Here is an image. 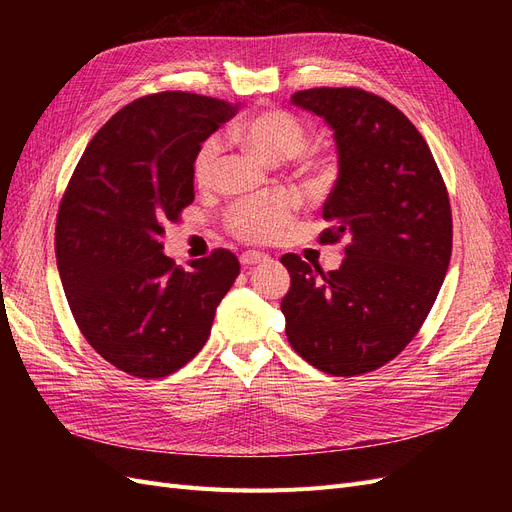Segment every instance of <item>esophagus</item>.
Segmentation results:
<instances>
[{"label": "esophagus", "mask_w": 512, "mask_h": 512, "mask_svg": "<svg viewBox=\"0 0 512 512\" xmlns=\"http://www.w3.org/2000/svg\"><path fill=\"white\" fill-rule=\"evenodd\" d=\"M269 260V256L265 252H258V250H247L241 254V265L245 267H252V265H260V262Z\"/></svg>", "instance_id": "obj_1"}]
</instances>
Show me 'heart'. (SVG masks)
I'll list each match as a JSON object with an SVG mask.
<instances>
[{"instance_id": "heart-1", "label": "heart", "mask_w": 512, "mask_h": 512, "mask_svg": "<svg viewBox=\"0 0 512 512\" xmlns=\"http://www.w3.org/2000/svg\"><path fill=\"white\" fill-rule=\"evenodd\" d=\"M235 138L262 162L277 164L290 160L305 145L303 123L284 111H262L245 119L235 128ZM218 138H209L200 145L194 158V181L205 188L211 181L215 160H218ZM299 207V194L292 190H275L262 198L241 200L226 213L228 230L241 241L265 243L273 241L290 224Z\"/></svg>"}]
</instances>
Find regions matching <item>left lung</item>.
I'll return each instance as SVG.
<instances>
[{
    "label": "left lung",
    "mask_w": 512,
    "mask_h": 512,
    "mask_svg": "<svg viewBox=\"0 0 512 512\" xmlns=\"http://www.w3.org/2000/svg\"><path fill=\"white\" fill-rule=\"evenodd\" d=\"M290 102L333 130L339 170L322 207L333 228L320 241L348 235L350 245L329 273L282 256L286 337L324 374L359 376L395 359L425 322L451 262V203L425 138L391 102L356 87Z\"/></svg>",
    "instance_id": "8db88e82"
}]
</instances>
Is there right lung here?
Returning <instances> with one entry per match:
<instances>
[{
	"label": "right lung",
	"instance_id": "right-lung-1",
	"mask_svg": "<svg viewBox=\"0 0 512 512\" xmlns=\"http://www.w3.org/2000/svg\"><path fill=\"white\" fill-rule=\"evenodd\" d=\"M237 104L162 91L123 106L91 138L61 198L57 269L81 333L136 378H164L205 346L239 275L228 250L177 267L164 226L194 200V158Z\"/></svg>",
	"mask_w": 512,
	"mask_h": 512
}]
</instances>
